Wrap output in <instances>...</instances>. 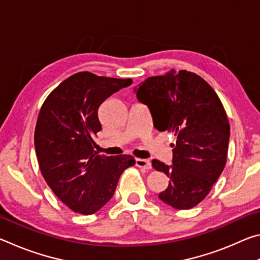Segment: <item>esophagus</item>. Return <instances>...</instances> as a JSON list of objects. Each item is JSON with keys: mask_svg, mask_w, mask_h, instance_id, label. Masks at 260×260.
<instances>
[{"mask_svg": "<svg viewBox=\"0 0 260 260\" xmlns=\"http://www.w3.org/2000/svg\"><path fill=\"white\" fill-rule=\"evenodd\" d=\"M135 164H136V166L140 167V169H144V170L151 169V162L147 159H142V158H136Z\"/></svg>", "mask_w": 260, "mask_h": 260, "instance_id": "1", "label": "esophagus"}]
</instances>
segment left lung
Listing matches in <instances>:
<instances>
[{"mask_svg":"<svg viewBox=\"0 0 260 260\" xmlns=\"http://www.w3.org/2000/svg\"><path fill=\"white\" fill-rule=\"evenodd\" d=\"M150 110L155 128L177 138L172 165L152 160L170 178L158 197L174 209L188 210L205 199L223 171L231 127L225 109L200 76L180 70L148 78L134 88Z\"/></svg>","mask_w":260,"mask_h":260,"instance_id":"obj_1","label":"left lung"}]
</instances>
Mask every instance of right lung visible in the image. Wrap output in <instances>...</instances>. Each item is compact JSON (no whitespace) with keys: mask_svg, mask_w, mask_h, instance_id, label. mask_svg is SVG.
<instances>
[{"mask_svg":"<svg viewBox=\"0 0 260 260\" xmlns=\"http://www.w3.org/2000/svg\"><path fill=\"white\" fill-rule=\"evenodd\" d=\"M132 79L73 74L51 91L39 113L34 146L48 186L74 212L93 214L108 203L121 173L135 165L129 155L104 156L94 150L102 129L99 109Z\"/></svg>","mask_w":260,"mask_h":260,"instance_id":"1","label":"right lung"}]
</instances>
